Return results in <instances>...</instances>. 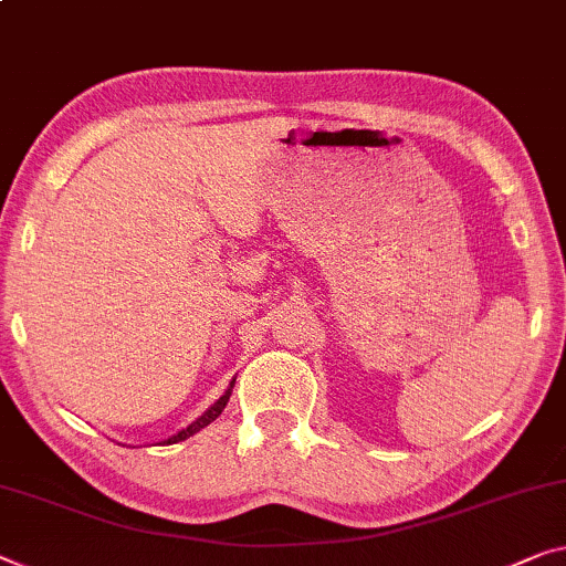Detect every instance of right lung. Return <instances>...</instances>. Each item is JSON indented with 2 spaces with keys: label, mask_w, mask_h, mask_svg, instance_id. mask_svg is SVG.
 Returning a JSON list of instances; mask_svg holds the SVG:
<instances>
[{
  "label": "right lung",
  "mask_w": 566,
  "mask_h": 566,
  "mask_svg": "<svg viewBox=\"0 0 566 566\" xmlns=\"http://www.w3.org/2000/svg\"><path fill=\"white\" fill-rule=\"evenodd\" d=\"M228 399H230V389H228V392H224L220 399H217V402L210 407V410H207L202 417H199V420L197 422H192V424H189V428L187 430H181V432H177V434H171V438L169 440H164V442H167V446H171V442H181V440H187V438H192V434L195 432H199V430H202V428H207V424H210V422H214L217 420V417H220L222 415V410H224V405H228Z\"/></svg>",
  "instance_id": "add662e5"
}]
</instances>
